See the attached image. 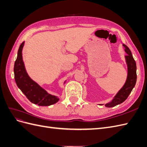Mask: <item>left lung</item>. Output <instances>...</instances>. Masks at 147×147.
Listing matches in <instances>:
<instances>
[{"instance_id":"obj_1","label":"left lung","mask_w":147,"mask_h":147,"mask_svg":"<svg viewBox=\"0 0 147 147\" xmlns=\"http://www.w3.org/2000/svg\"><path fill=\"white\" fill-rule=\"evenodd\" d=\"M125 48L124 51L127 53L125 56V59L127 66V77L126 81L123 86L121 88L117 94L113 97V100L109 103L106 104L105 105L107 107H113L119 105L125 100L129 95L130 94L132 89L134 88L137 81V74H136V63L134 59L133 58L131 50L126 45L123 44ZM102 105L103 104H99Z\"/></svg>"}]
</instances>
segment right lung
Segmentation results:
<instances>
[{
	"label": "right lung",
	"instance_id": "add662e5",
	"mask_svg": "<svg viewBox=\"0 0 147 147\" xmlns=\"http://www.w3.org/2000/svg\"><path fill=\"white\" fill-rule=\"evenodd\" d=\"M24 45V42L20 46L14 65L15 80L18 87L34 104L40 106H49L56 103L59 99L58 97L48 93L36 82L33 81L26 72L22 56V50Z\"/></svg>",
	"mask_w": 147,
	"mask_h": 147
}]
</instances>
